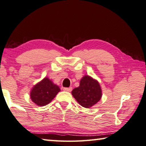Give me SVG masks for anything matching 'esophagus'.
Listing matches in <instances>:
<instances>
[{
  "label": "esophagus",
  "mask_w": 146,
  "mask_h": 146,
  "mask_svg": "<svg viewBox=\"0 0 146 146\" xmlns=\"http://www.w3.org/2000/svg\"><path fill=\"white\" fill-rule=\"evenodd\" d=\"M72 87H64L63 88V90L64 91H67V92H70L72 91Z\"/></svg>",
  "instance_id": "1"
}]
</instances>
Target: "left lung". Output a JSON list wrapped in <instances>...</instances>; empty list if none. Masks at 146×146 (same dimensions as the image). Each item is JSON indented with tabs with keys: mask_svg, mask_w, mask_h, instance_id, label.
<instances>
[{
	"mask_svg": "<svg viewBox=\"0 0 146 146\" xmlns=\"http://www.w3.org/2000/svg\"><path fill=\"white\" fill-rule=\"evenodd\" d=\"M72 94L81 106L87 108L97 103L102 96L99 84L89 76L81 80L80 86L74 89Z\"/></svg>",
	"mask_w": 146,
	"mask_h": 146,
	"instance_id": "obj_1",
	"label": "left lung"
}]
</instances>
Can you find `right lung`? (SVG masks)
I'll return each instance as SVG.
<instances>
[{
  "label": "right lung",
  "instance_id": "right-lung-1",
  "mask_svg": "<svg viewBox=\"0 0 146 146\" xmlns=\"http://www.w3.org/2000/svg\"><path fill=\"white\" fill-rule=\"evenodd\" d=\"M59 91V87L53 84L48 78H45L33 87L31 92V98L38 106H46Z\"/></svg>",
  "mask_w": 146,
  "mask_h": 146
}]
</instances>
